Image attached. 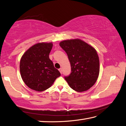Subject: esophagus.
<instances>
[{
	"label": "esophagus",
	"mask_w": 126,
	"mask_h": 126,
	"mask_svg": "<svg viewBox=\"0 0 126 126\" xmlns=\"http://www.w3.org/2000/svg\"><path fill=\"white\" fill-rule=\"evenodd\" d=\"M59 71H60V72L61 73V74H62V68H60V69H59Z\"/></svg>",
	"instance_id": "1"
}]
</instances>
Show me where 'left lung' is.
I'll return each mask as SVG.
<instances>
[{
	"instance_id": "obj_1",
	"label": "left lung",
	"mask_w": 126,
	"mask_h": 126,
	"mask_svg": "<svg viewBox=\"0 0 126 126\" xmlns=\"http://www.w3.org/2000/svg\"><path fill=\"white\" fill-rule=\"evenodd\" d=\"M60 45L70 61L71 73L65 80L73 90L83 92L92 87L99 73V60L92 46L80 39L64 40Z\"/></svg>"
}]
</instances>
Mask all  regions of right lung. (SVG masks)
<instances>
[{"label":"right lung","mask_w":126,"mask_h":126,"mask_svg":"<svg viewBox=\"0 0 126 126\" xmlns=\"http://www.w3.org/2000/svg\"><path fill=\"white\" fill-rule=\"evenodd\" d=\"M52 46V43H38L22 57L19 65L21 77L32 90L41 92L48 89L61 76L49 58Z\"/></svg>","instance_id":"1"}]
</instances>
